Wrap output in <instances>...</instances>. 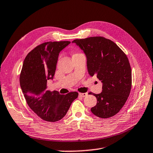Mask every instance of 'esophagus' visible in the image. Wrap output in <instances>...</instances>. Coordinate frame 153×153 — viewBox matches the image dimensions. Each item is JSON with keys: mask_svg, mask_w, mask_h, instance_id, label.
Masks as SVG:
<instances>
[{"mask_svg": "<svg viewBox=\"0 0 153 153\" xmlns=\"http://www.w3.org/2000/svg\"><path fill=\"white\" fill-rule=\"evenodd\" d=\"M87 93H79V95L81 97H85L87 96Z\"/></svg>", "mask_w": 153, "mask_h": 153, "instance_id": "obj_1", "label": "esophagus"}]
</instances>
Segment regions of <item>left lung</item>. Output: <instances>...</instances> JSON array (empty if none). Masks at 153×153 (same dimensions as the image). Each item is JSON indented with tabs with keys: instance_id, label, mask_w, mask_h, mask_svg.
Returning <instances> with one entry per match:
<instances>
[{
	"instance_id": "1",
	"label": "left lung",
	"mask_w": 153,
	"mask_h": 153,
	"mask_svg": "<svg viewBox=\"0 0 153 153\" xmlns=\"http://www.w3.org/2000/svg\"><path fill=\"white\" fill-rule=\"evenodd\" d=\"M84 51L90 76L102 83V92L93 94L97 104L91 112L99 118L107 119L119 113L126 103L132 87V70L128 59L113 41L102 36L76 39Z\"/></svg>"
}]
</instances>
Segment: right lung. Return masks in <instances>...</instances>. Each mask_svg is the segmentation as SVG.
Instances as JSON below:
<instances>
[{
  "label": "right lung",
  "mask_w": 153,
  "mask_h": 153,
  "mask_svg": "<svg viewBox=\"0 0 153 153\" xmlns=\"http://www.w3.org/2000/svg\"><path fill=\"white\" fill-rule=\"evenodd\" d=\"M69 41L47 42L37 45L24 60L19 77L28 105L42 119L56 122L62 119L78 97L77 92L60 94L48 89L47 81L55 75L60 51Z\"/></svg>",
  "instance_id": "right-lung-1"
}]
</instances>
